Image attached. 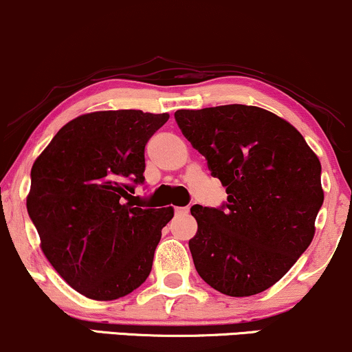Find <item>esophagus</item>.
Listing matches in <instances>:
<instances>
[{"mask_svg":"<svg viewBox=\"0 0 352 352\" xmlns=\"http://www.w3.org/2000/svg\"><path fill=\"white\" fill-rule=\"evenodd\" d=\"M175 214L176 215H188L189 214V207H176Z\"/></svg>","mask_w":352,"mask_h":352,"instance_id":"1","label":"esophagus"}]
</instances>
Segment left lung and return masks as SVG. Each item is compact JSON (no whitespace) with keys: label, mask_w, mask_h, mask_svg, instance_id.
I'll list each match as a JSON object with an SVG mask.
<instances>
[{"label":"left lung","mask_w":352,"mask_h":352,"mask_svg":"<svg viewBox=\"0 0 352 352\" xmlns=\"http://www.w3.org/2000/svg\"><path fill=\"white\" fill-rule=\"evenodd\" d=\"M175 117L228 194L222 209L190 207L199 276L230 297L272 287L314 240L324 197L318 156L292 124L261 107L228 104Z\"/></svg>","instance_id":"8db88e82"}]
</instances>
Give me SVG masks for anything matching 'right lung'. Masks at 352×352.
Returning <instances> with one entry per match:
<instances>
[{"instance_id":"obj_1","label":"right lung","mask_w":352,"mask_h":352,"mask_svg":"<svg viewBox=\"0 0 352 352\" xmlns=\"http://www.w3.org/2000/svg\"><path fill=\"white\" fill-rule=\"evenodd\" d=\"M169 119L135 109L78 116L30 169L28 212L41 250L81 296L116 300L146 280L173 207L142 209L145 145Z\"/></svg>"}]
</instances>
